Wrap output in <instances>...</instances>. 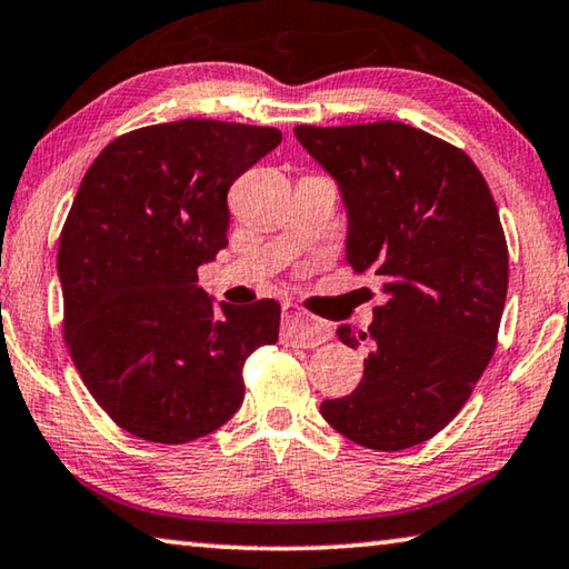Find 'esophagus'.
I'll list each match as a JSON object with an SVG mask.
<instances>
[{
  "instance_id": "obj_1",
  "label": "esophagus",
  "mask_w": 569,
  "mask_h": 569,
  "mask_svg": "<svg viewBox=\"0 0 569 569\" xmlns=\"http://www.w3.org/2000/svg\"><path fill=\"white\" fill-rule=\"evenodd\" d=\"M332 337L330 325L305 315L295 307H284L282 312V342L297 347H317Z\"/></svg>"
}]
</instances>
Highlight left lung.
Returning a JSON list of instances; mask_svg holds the SVG:
<instances>
[{"label":"left lung","mask_w":569,"mask_h":569,"mask_svg":"<svg viewBox=\"0 0 569 569\" xmlns=\"http://www.w3.org/2000/svg\"><path fill=\"white\" fill-rule=\"evenodd\" d=\"M342 189L347 262L380 279L387 302L367 332L352 395L322 417L362 447L397 452L455 420L490 365L507 297V239L490 187L460 147L402 122L295 127Z\"/></svg>","instance_id":"8db88e82"}]
</instances>
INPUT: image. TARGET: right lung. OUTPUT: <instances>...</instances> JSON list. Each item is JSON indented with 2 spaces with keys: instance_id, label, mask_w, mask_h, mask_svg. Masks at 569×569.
<instances>
[{
  "instance_id": "1",
  "label": "right lung",
  "mask_w": 569,
  "mask_h": 569,
  "mask_svg": "<svg viewBox=\"0 0 569 569\" xmlns=\"http://www.w3.org/2000/svg\"><path fill=\"white\" fill-rule=\"evenodd\" d=\"M282 142L217 119L139 127L87 169L59 234L64 342L89 395L129 435L184 445L244 400L242 367L274 345L279 305L212 307L197 267L227 247V192Z\"/></svg>"
}]
</instances>
